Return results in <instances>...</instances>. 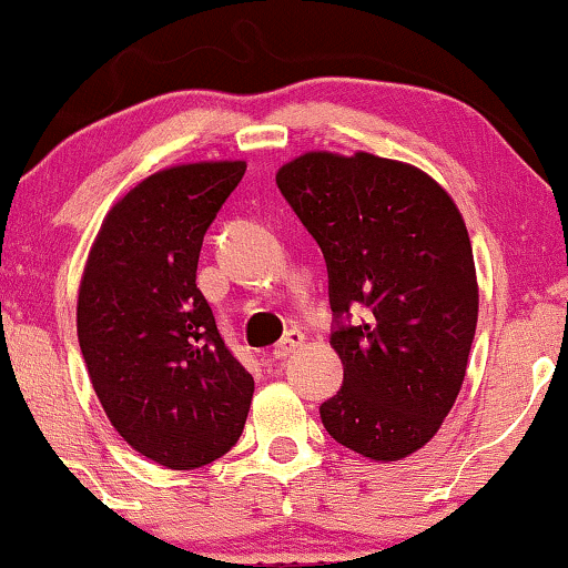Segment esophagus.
Returning <instances> with one entry per match:
<instances>
[{
    "mask_svg": "<svg viewBox=\"0 0 568 568\" xmlns=\"http://www.w3.org/2000/svg\"><path fill=\"white\" fill-rule=\"evenodd\" d=\"M302 344H305V333H302V331H290L282 341H278V344L274 346V352H271V354H274V359H286V356L297 352Z\"/></svg>",
    "mask_w": 568,
    "mask_h": 568,
    "instance_id": "obj_1",
    "label": "esophagus"
}]
</instances>
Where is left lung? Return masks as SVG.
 <instances>
[{
	"instance_id": "1",
	"label": "left lung",
	"mask_w": 568,
	"mask_h": 568,
	"mask_svg": "<svg viewBox=\"0 0 568 568\" xmlns=\"http://www.w3.org/2000/svg\"><path fill=\"white\" fill-rule=\"evenodd\" d=\"M276 183L321 245L338 321L354 302L369 313L331 336L344 385L321 406L325 432L369 460H403L455 406L476 336L460 209L422 168L369 152H305Z\"/></svg>"
}]
</instances>
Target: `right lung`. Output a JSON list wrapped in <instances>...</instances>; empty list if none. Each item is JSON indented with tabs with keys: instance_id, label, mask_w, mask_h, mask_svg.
<instances>
[{
	"instance_id": "add662e5",
	"label": "right lung",
	"mask_w": 568,
	"mask_h": 568,
	"mask_svg": "<svg viewBox=\"0 0 568 568\" xmlns=\"http://www.w3.org/2000/svg\"><path fill=\"white\" fill-rule=\"evenodd\" d=\"M243 160L158 170L108 209L77 292V338L108 422L139 455L193 470L230 453L255 383L196 286L204 232Z\"/></svg>"
}]
</instances>
